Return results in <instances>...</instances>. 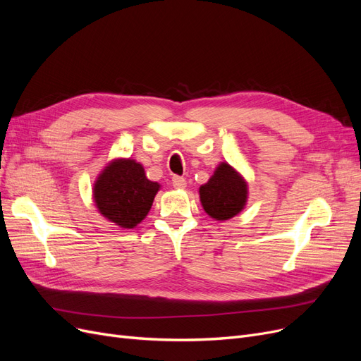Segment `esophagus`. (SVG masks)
Segmentation results:
<instances>
[{"instance_id": "34e87169", "label": "esophagus", "mask_w": 361, "mask_h": 361, "mask_svg": "<svg viewBox=\"0 0 361 361\" xmlns=\"http://www.w3.org/2000/svg\"><path fill=\"white\" fill-rule=\"evenodd\" d=\"M172 185H174L176 189H185L187 181L183 177H174V178H172Z\"/></svg>"}]
</instances>
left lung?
<instances>
[{"label": "left lung", "mask_w": 361, "mask_h": 361, "mask_svg": "<svg viewBox=\"0 0 361 361\" xmlns=\"http://www.w3.org/2000/svg\"><path fill=\"white\" fill-rule=\"evenodd\" d=\"M199 197L203 209L211 218L226 221L245 209L247 183L231 165L221 162L208 183L199 187Z\"/></svg>", "instance_id": "left-lung-1"}]
</instances>
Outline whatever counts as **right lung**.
Instances as JSON below:
<instances>
[{
    "label": "right lung",
    "instance_id": "right-lung-1",
    "mask_svg": "<svg viewBox=\"0 0 361 361\" xmlns=\"http://www.w3.org/2000/svg\"><path fill=\"white\" fill-rule=\"evenodd\" d=\"M161 184L150 181L142 164L118 158L109 162L92 185L99 212L121 228H134L149 214Z\"/></svg>",
    "mask_w": 361,
    "mask_h": 361
}]
</instances>
